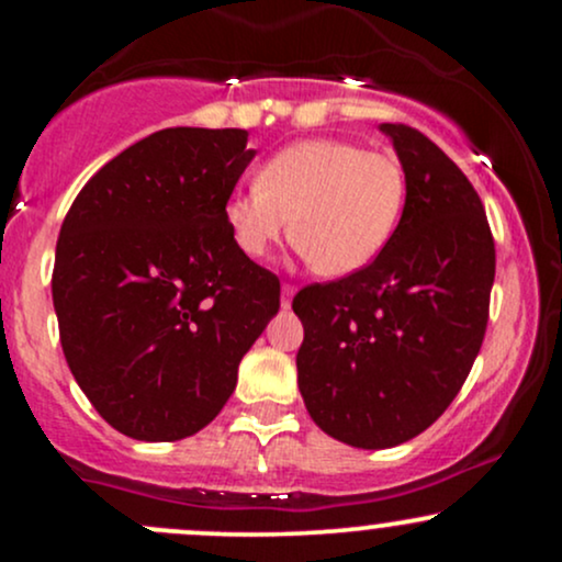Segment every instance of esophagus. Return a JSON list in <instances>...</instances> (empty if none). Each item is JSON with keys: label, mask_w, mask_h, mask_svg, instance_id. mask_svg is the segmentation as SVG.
<instances>
[{"label": "esophagus", "mask_w": 562, "mask_h": 562, "mask_svg": "<svg viewBox=\"0 0 562 562\" xmlns=\"http://www.w3.org/2000/svg\"><path fill=\"white\" fill-rule=\"evenodd\" d=\"M293 295H295V285H282V308H290Z\"/></svg>", "instance_id": "1"}]
</instances>
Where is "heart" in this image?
<instances>
[{
    "mask_svg": "<svg viewBox=\"0 0 562 562\" xmlns=\"http://www.w3.org/2000/svg\"><path fill=\"white\" fill-rule=\"evenodd\" d=\"M406 200L402 164L338 137L293 142L256 173V190L229 195L224 222L248 259L285 237L319 277H348L378 259Z\"/></svg>",
    "mask_w": 562,
    "mask_h": 562,
    "instance_id": "obj_1",
    "label": "heart"
}]
</instances>
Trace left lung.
<instances>
[{"mask_svg":"<svg viewBox=\"0 0 562 562\" xmlns=\"http://www.w3.org/2000/svg\"><path fill=\"white\" fill-rule=\"evenodd\" d=\"M406 177L389 245L362 272L303 288L299 389L312 420L357 449H389L434 425L479 357L494 237L468 177L404 124H380Z\"/></svg>","mask_w":562,"mask_h":562,"instance_id":"obj_1","label":"left lung"}]
</instances>
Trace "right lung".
Listing matches in <instances>:
<instances>
[{
  "label": "right lung",
  "instance_id": "obj_1",
  "mask_svg": "<svg viewBox=\"0 0 562 562\" xmlns=\"http://www.w3.org/2000/svg\"><path fill=\"white\" fill-rule=\"evenodd\" d=\"M254 156L245 128H164L108 160L70 205L53 272L60 344L119 434L179 441L205 428L280 312V280L224 222Z\"/></svg>",
  "mask_w": 562,
  "mask_h": 562
}]
</instances>
